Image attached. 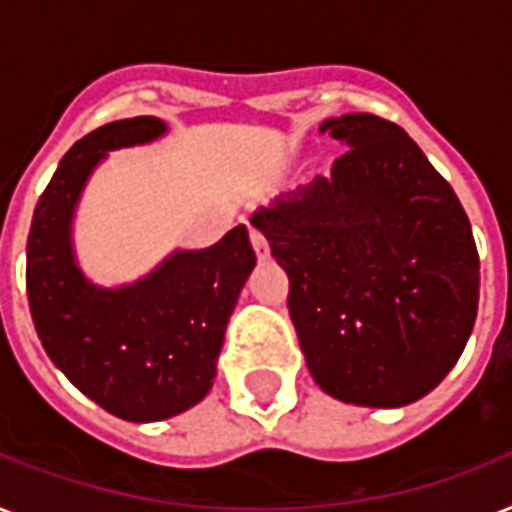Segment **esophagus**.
<instances>
[{
    "mask_svg": "<svg viewBox=\"0 0 512 512\" xmlns=\"http://www.w3.org/2000/svg\"><path fill=\"white\" fill-rule=\"evenodd\" d=\"M249 239H252V247H255L257 260H268V257H271V247H268V239L263 236V231L252 228V231H249Z\"/></svg>",
    "mask_w": 512,
    "mask_h": 512,
    "instance_id": "obj_1",
    "label": "esophagus"
}]
</instances>
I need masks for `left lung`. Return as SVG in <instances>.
Returning a JSON list of instances; mask_svg holds the SVG:
<instances>
[{
    "label": "left lung",
    "instance_id": "8db88e82",
    "mask_svg": "<svg viewBox=\"0 0 512 512\" xmlns=\"http://www.w3.org/2000/svg\"><path fill=\"white\" fill-rule=\"evenodd\" d=\"M332 175L252 215L289 276L313 380L356 406H406L444 380L478 311V249L457 193L398 124H321Z\"/></svg>",
    "mask_w": 512,
    "mask_h": 512
}]
</instances>
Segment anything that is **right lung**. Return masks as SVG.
I'll list each match as a JSON object with an SVG mask.
<instances>
[{
  "label": "right lung",
  "mask_w": 512,
  "mask_h": 512,
  "mask_svg": "<svg viewBox=\"0 0 512 512\" xmlns=\"http://www.w3.org/2000/svg\"><path fill=\"white\" fill-rule=\"evenodd\" d=\"M167 124L135 116L103 124L60 159L36 201L26 292L47 356L84 396L119 420L156 422L207 396L244 281L255 268L247 225L207 249H177L135 284H92L74 260L71 220L108 151L162 138Z\"/></svg>",
  "instance_id": "obj_1"
}]
</instances>
